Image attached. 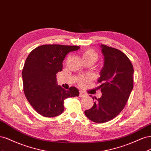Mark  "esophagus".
<instances>
[{
    "mask_svg": "<svg viewBox=\"0 0 151 151\" xmlns=\"http://www.w3.org/2000/svg\"><path fill=\"white\" fill-rule=\"evenodd\" d=\"M85 96H86V94H85V93H84L83 91H80V93H79V97L81 98H84V97H85Z\"/></svg>",
    "mask_w": 151,
    "mask_h": 151,
    "instance_id": "1",
    "label": "esophagus"
}]
</instances>
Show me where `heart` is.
I'll return each mask as SVG.
<instances>
[{"mask_svg": "<svg viewBox=\"0 0 151 151\" xmlns=\"http://www.w3.org/2000/svg\"><path fill=\"white\" fill-rule=\"evenodd\" d=\"M83 57L84 58V61L85 60H93L94 62H96L98 58H99V55L98 53L95 51L93 49H86L84 50L83 53ZM90 76H84V77H82L79 79L78 83L80 86L83 85L84 83H85L86 82L88 81L90 79Z\"/></svg>", "mask_w": 151, "mask_h": 151, "instance_id": "1", "label": "heart"}]
</instances>
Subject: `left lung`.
<instances>
[{
  "instance_id": "8db88e82",
  "label": "left lung",
  "mask_w": 151,
  "mask_h": 151,
  "mask_svg": "<svg viewBox=\"0 0 151 151\" xmlns=\"http://www.w3.org/2000/svg\"><path fill=\"white\" fill-rule=\"evenodd\" d=\"M104 65L98 83L102 96L84 113L95 123H104L115 118L124 108L133 89L134 67L120 50L101 45ZM94 100V99H93Z\"/></svg>"
}]
</instances>
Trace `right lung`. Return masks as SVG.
Returning a JSON list of instances; mask_svg holds the SVG:
<instances>
[{"label":"right lung","instance_id":"1","mask_svg":"<svg viewBox=\"0 0 151 151\" xmlns=\"http://www.w3.org/2000/svg\"><path fill=\"white\" fill-rule=\"evenodd\" d=\"M79 46L43 45L32 50L22 68L23 90L36 111L45 117H54L64 111V100L78 96L79 90L70 87L65 90L57 84V73L62 70L67 54Z\"/></svg>","mask_w":151,"mask_h":151}]
</instances>
